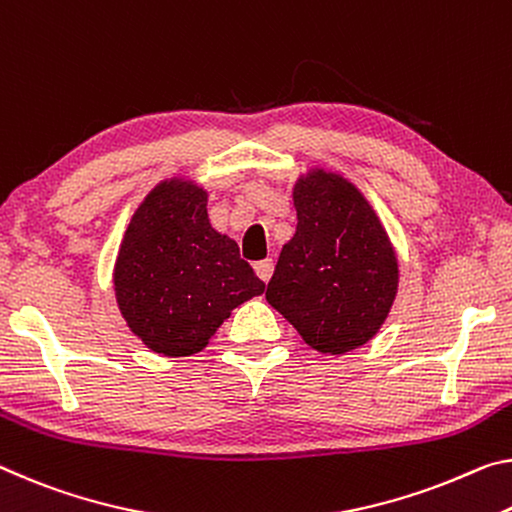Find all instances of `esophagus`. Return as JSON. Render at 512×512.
<instances>
[{
  "mask_svg": "<svg viewBox=\"0 0 512 512\" xmlns=\"http://www.w3.org/2000/svg\"><path fill=\"white\" fill-rule=\"evenodd\" d=\"M273 269H275V264H273L271 257L259 259V262H255V273H257V278L262 280V282H269L271 280Z\"/></svg>",
  "mask_w": 512,
  "mask_h": 512,
  "instance_id": "obj_1",
  "label": "esophagus"
}]
</instances>
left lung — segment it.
Wrapping results in <instances>:
<instances>
[{"instance_id":"8db88e82","label":"left lung","mask_w":512,"mask_h":512,"mask_svg":"<svg viewBox=\"0 0 512 512\" xmlns=\"http://www.w3.org/2000/svg\"><path fill=\"white\" fill-rule=\"evenodd\" d=\"M298 225L266 300L323 355L378 335L399 294V257L364 193L342 173L310 168L291 189Z\"/></svg>"}]
</instances>
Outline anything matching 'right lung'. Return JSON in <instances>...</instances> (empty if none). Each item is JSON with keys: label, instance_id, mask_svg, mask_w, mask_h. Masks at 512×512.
I'll return each instance as SVG.
<instances>
[{"label": "right lung", "instance_id": "obj_1", "mask_svg": "<svg viewBox=\"0 0 512 512\" xmlns=\"http://www.w3.org/2000/svg\"><path fill=\"white\" fill-rule=\"evenodd\" d=\"M207 200L196 180H161L129 218L113 264L127 328L166 358L200 353L234 307L266 289L237 241L209 223Z\"/></svg>", "mask_w": 512, "mask_h": 512}]
</instances>
